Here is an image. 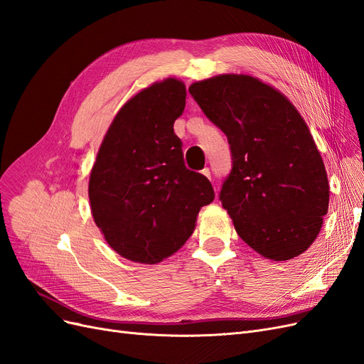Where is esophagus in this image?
I'll list each match as a JSON object with an SVG mask.
<instances>
[{
	"label": "esophagus",
	"mask_w": 364,
	"mask_h": 364,
	"mask_svg": "<svg viewBox=\"0 0 364 364\" xmlns=\"http://www.w3.org/2000/svg\"><path fill=\"white\" fill-rule=\"evenodd\" d=\"M202 174L205 176V178H208L209 181H211V171H209V168H205V170H202Z\"/></svg>",
	"instance_id": "obj_1"
}]
</instances>
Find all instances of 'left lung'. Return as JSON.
I'll use <instances>...</instances> for the list:
<instances>
[{"instance_id":"left-lung-1","label":"left lung","mask_w":364,"mask_h":364,"mask_svg":"<svg viewBox=\"0 0 364 364\" xmlns=\"http://www.w3.org/2000/svg\"><path fill=\"white\" fill-rule=\"evenodd\" d=\"M188 91L228 136L232 171L220 200L237 234L267 259L299 257L321 232L329 205L325 164L299 111L247 74L214 75Z\"/></svg>"}]
</instances>
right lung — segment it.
<instances>
[{
    "mask_svg": "<svg viewBox=\"0 0 364 364\" xmlns=\"http://www.w3.org/2000/svg\"><path fill=\"white\" fill-rule=\"evenodd\" d=\"M185 83H151L121 106L90 174L91 213L118 255L156 264L178 252L214 200L203 174L183 164L173 124L185 109Z\"/></svg>",
    "mask_w": 364,
    "mask_h": 364,
    "instance_id": "right-lung-1",
    "label": "right lung"
}]
</instances>
